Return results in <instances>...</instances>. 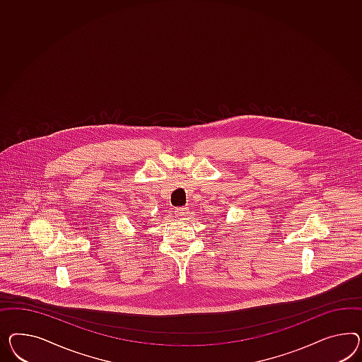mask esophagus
Segmentation results:
<instances>
[{
  "mask_svg": "<svg viewBox=\"0 0 362 362\" xmlns=\"http://www.w3.org/2000/svg\"><path fill=\"white\" fill-rule=\"evenodd\" d=\"M189 215V211H188V208L187 206H180V208H176L175 209V216L177 218H182V220H185Z\"/></svg>",
  "mask_w": 362,
  "mask_h": 362,
  "instance_id": "obj_1",
  "label": "esophagus"
}]
</instances>
